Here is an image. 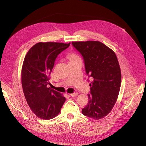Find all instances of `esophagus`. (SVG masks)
Wrapping results in <instances>:
<instances>
[{"label": "esophagus", "mask_w": 146, "mask_h": 146, "mask_svg": "<svg viewBox=\"0 0 146 146\" xmlns=\"http://www.w3.org/2000/svg\"><path fill=\"white\" fill-rule=\"evenodd\" d=\"M78 95V93L77 92H74V93H72V94H70V95L71 96H72V97L76 96H77Z\"/></svg>", "instance_id": "1"}]
</instances>
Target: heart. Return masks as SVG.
I'll use <instances>...</instances> for the list:
<instances>
[{
	"label": "heart",
	"instance_id": "b5f03b06",
	"mask_svg": "<svg viewBox=\"0 0 146 146\" xmlns=\"http://www.w3.org/2000/svg\"><path fill=\"white\" fill-rule=\"evenodd\" d=\"M68 59L69 61H73L75 60H78V59H81L76 54H70L68 55Z\"/></svg>",
	"mask_w": 146,
	"mask_h": 146
}]
</instances>
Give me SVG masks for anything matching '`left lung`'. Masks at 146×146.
<instances>
[{"instance_id": "obj_1", "label": "left lung", "mask_w": 146, "mask_h": 146, "mask_svg": "<svg viewBox=\"0 0 146 146\" xmlns=\"http://www.w3.org/2000/svg\"><path fill=\"white\" fill-rule=\"evenodd\" d=\"M72 45L81 54L86 73L93 79L89 101L82 113L94 119L103 118L113 108L120 90L121 73L117 56L98 41H75Z\"/></svg>"}]
</instances>
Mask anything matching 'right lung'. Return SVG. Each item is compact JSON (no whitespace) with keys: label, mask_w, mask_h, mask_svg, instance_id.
I'll return each instance as SVG.
<instances>
[{"label":"right lung","mask_w":146,"mask_h":146,"mask_svg":"<svg viewBox=\"0 0 146 146\" xmlns=\"http://www.w3.org/2000/svg\"><path fill=\"white\" fill-rule=\"evenodd\" d=\"M70 44L39 42L25 57L21 72L23 92L29 108L40 118L50 119L56 117L66 100L62 94L48 88L47 85L56 57Z\"/></svg>","instance_id":"1"}]
</instances>
